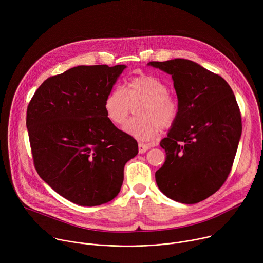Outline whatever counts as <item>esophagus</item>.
Instances as JSON below:
<instances>
[{
	"label": "esophagus",
	"instance_id": "1",
	"mask_svg": "<svg viewBox=\"0 0 263 263\" xmlns=\"http://www.w3.org/2000/svg\"><path fill=\"white\" fill-rule=\"evenodd\" d=\"M148 148H149V146L147 144H144V143H141V142L138 143V152H139V154H142V153L146 152Z\"/></svg>",
	"mask_w": 263,
	"mask_h": 263
}]
</instances>
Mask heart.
<instances>
[{"instance_id":"b5f03b06","label":"heart","mask_w":263,"mask_h":263,"mask_svg":"<svg viewBox=\"0 0 263 263\" xmlns=\"http://www.w3.org/2000/svg\"><path fill=\"white\" fill-rule=\"evenodd\" d=\"M136 108L138 118L129 121L124 130L127 134L139 139L151 140L161 128L172 127L180 112L178 100L168 93L167 85L152 74H140L131 78L125 86L112 89L104 101L107 119L116 126L126 123L131 106Z\"/></svg>"}]
</instances>
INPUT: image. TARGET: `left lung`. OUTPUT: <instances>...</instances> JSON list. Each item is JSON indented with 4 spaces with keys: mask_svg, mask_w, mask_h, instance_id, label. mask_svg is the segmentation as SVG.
Returning a JSON list of instances; mask_svg holds the SVG:
<instances>
[{
    "mask_svg": "<svg viewBox=\"0 0 263 263\" xmlns=\"http://www.w3.org/2000/svg\"><path fill=\"white\" fill-rule=\"evenodd\" d=\"M148 65L172 74L180 105L160 142L166 158L155 173L156 183L174 201L199 203L220 189L232 168L242 129L235 96L224 79L194 61Z\"/></svg>",
    "mask_w": 263,
    "mask_h": 263,
    "instance_id": "obj_1",
    "label": "left lung"
}]
</instances>
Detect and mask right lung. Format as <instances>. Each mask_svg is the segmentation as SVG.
Listing matches in <instances>:
<instances>
[{
    "mask_svg": "<svg viewBox=\"0 0 263 263\" xmlns=\"http://www.w3.org/2000/svg\"><path fill=\"white\" fill-rule=\"evenodd\" d=\"M127 66L79 65L48 78L27 121L34 166L52 189L80 206L114 200L137 141L106 117L104 101Z\"/></svg>",
    "mask_w": 263,
    "mask_h": 263,
    "instance_id": "obj_1",
    "label": "right lung"
}]
</instances>
